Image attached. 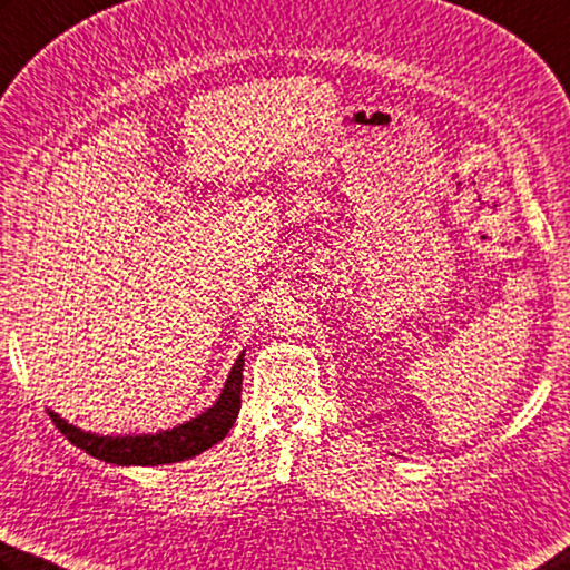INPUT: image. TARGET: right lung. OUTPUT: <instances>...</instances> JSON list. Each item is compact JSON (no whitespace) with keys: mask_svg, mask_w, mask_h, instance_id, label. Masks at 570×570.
Returning a JSON list of instances; mask_svg holds the SVG:
<instances>
[{"mask_svg":"<svg viewBox=\"0 0 570 570\" xmlns=\"http://www.w3.org/2000/svg\"><path fill=\"white\" fill-rule=\"evenodd\" d=\"M242 379H244V354L236 358L232 374L226 376V384L219 399L212 409H206L199 416L179 423L169 431L141 433V436H99V433L81 431L71 426L59 413L49 411V419L77 449L87 451L89 456L117 465H161L177 463L184 459L199 456L202 451L219 443L229 429L234 426L242 409Z\"/></svg>","mask_w":570,"mask_h":570,"instance_id":"obj_1","label":"right lung"}]
</instances>
